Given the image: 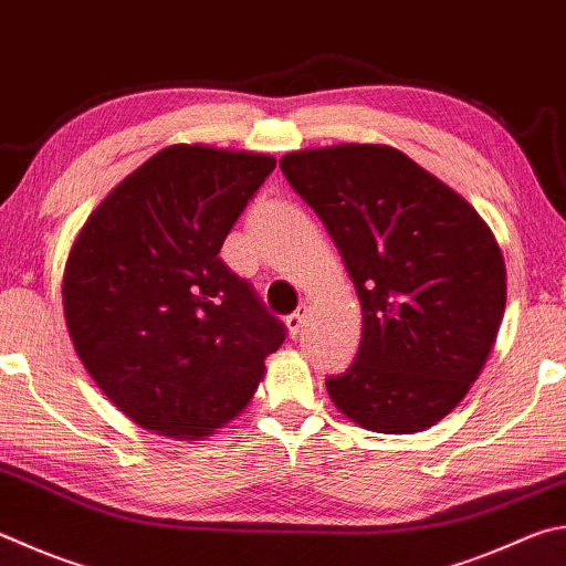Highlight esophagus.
Masks as SVG:
<instances>
[{
  "label": "esophagus",
  "instance_id": "obj_1",
  "mask_svg": "<svg viewBox=\"0 0 566 566\" xmlns=\"http://www.w3.org/2000/svg\"><path fill=\"white\" fill-rule=\"evenodd\" d=\"M306 322V306H300V310L292 312L290 316H286V328H290V334L296 336L302 332V326Z\"/></svg>",
  "mask_w": 566,
  "mask_h": 566
}]
</instances>
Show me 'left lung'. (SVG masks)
<instances>
[{
  "label": "left lung",
  "mask_w": 566,
  "mask_h": 566,
  "mask_svg": "<svg viewBox=\"0 0 566 566\" xmlns=\"http://www.w3.org/2000/svg\"><path fill=\"white\" fill-rule=\"evenodd\" d=\"M284 178L332 234L361 302L354 364L328 376L344 416L418 433L480 376L505 314V260L472 205L390 146L290 153Z\"/></svg>",
  "instance_id": "left-lung-1"
}]
</instances>
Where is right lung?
Listing matches in <instances>:
<instances>
[{
	"instance_id": "right-lung-1",
	"label": "right lung",
	"mask_w": 566,
	"mask_h": 566,
	"mask_svg": "<svg viewBox=\"0 0 566 566\" xmlns=\"http://www.w3.org/2000/svg\"><path fill=\"white\" fill-rule=\"evenodd\" d=\"M274 166L262 153L170 146L111 190L71 248L69 336L138 426L210 436L240 413L282 346L286 326L220 256Z\"/></svg>"
}]
</instances>
